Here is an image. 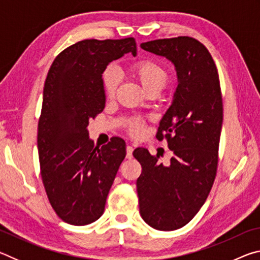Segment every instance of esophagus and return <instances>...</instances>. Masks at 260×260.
I'll return each mask as SVG.
<instances>
[{"label":"esophagus","mask_w":260,"mask_h":260,"mask_svg":"<svg viewBox=\"0 0 260 260\" xmlns=\"http://www.w3.org/2000/svg\"><path fill=\"white\" fill-rule=\"evenodd\" d=\"M133 150L134 148L132 146H127L126 147V158H128V159H131L132 157H133Z\"/></svg>","instance_id":"esophagus-1"}]
</instances>
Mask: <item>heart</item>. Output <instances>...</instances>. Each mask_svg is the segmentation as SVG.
<instances>
[{
    "label": "heart",
    "instance_id": "heart-1",
    "mask_svg": "<svg viewBox=\"0 0 260 260\" xmlns=\"http://www.w3.org/2000/svg\"><path fill=\"white\" fill-rule=\"evenodd\" d=\"M131 73L146 93H149V91L159 93L169 82L167 70L162 68L161 65L157 64L156 61L149 59L140 60L132 65ZM118 83H119V76H118L117 71L112 69L107 70L103 74V86L108 99H112L116 95ZM127 131L132 136L138 138L144 132V121L142 119L131 120L128 126H127Z\"/></svg>",
    "mask_w": 260,
    "mask_h": 260
}]
</instances>
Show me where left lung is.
<instances>
[{
  "mask_svg": "<svg viewBox=\"0 0 260 260\" xmlns=\"http://www.w3.org/2000/svg\"><path fill=\"white\" fill-rule=\"evenodd\" d=\"M141 48L172 61L178 87L156 135L173 151L170 164H160L144 148L133 152L142 166L136 181L140 213L155 230L175 231L203 206L217 174L223 114L218 70L193 38L159 39Z\"/></svg>",
  "mask_w": 260,
  "mask_h": 260,
  "instance_id": "obj_1",
  "label": "left lung"
}]
</instances>
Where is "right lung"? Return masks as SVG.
Here are the masks:
<instances>
[{
    "label": "right lung",
    "mask_w": 260,
    "mask_h": 260,
    "mask_svg": "<svg viewBox=\"0 0 260 260\" xmlns=\"http://www.w3.org/2000/svg\"><path fill=\"white\" fill-rule=\"evenodd\" d=\"M127 52L136 56L134 38L82 40L61 51L48 72L38 126L39 159L48 200L70 225H89L103 214L126 156L120 138L95 148L87 127L105 107L104 70Z\"/></svg>",
    "instance_id": "right-lung-1"
}]
</instances>
